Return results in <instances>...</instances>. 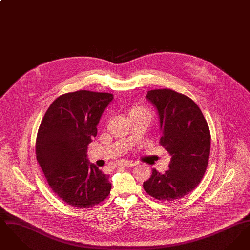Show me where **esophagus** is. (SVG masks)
Masks as SVG:
<instances>
[{"label": "esophagus", "mask_w": 250, "mask_h": 250, "mask_svg": "<svg viewBox=\"0 0 250 250\" xmlns=\"http://www.w3.org/2000/svg\"><path fill=\"white\" fill-rule=\"evenodd\" d=\"M137 165L136 162L133 161H128V160H123L119 163V166L125 167H130L132 166Z\"/></svg>", "instance_id": "obj_1"}]
</instances>
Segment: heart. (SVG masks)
<instances>
[{"instance_id":"b5f03b06","label":"heart","mask_w":250,"mask_h":250,"mask_svg":"<svg viewBox=\"0 0 250 250\" xmlns=\"http://www.w3.org/2000/svg\"><path fill=\"white\" fill-rule=\"evenodd\" d=\"M145 110H147L146 108H143L142 107H134V108H132V110H131V112H135V111H145Z\"/></svg>"}]
</instances>
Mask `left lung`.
<instances>
[{
    "label": "left lung",
    "mask_w": 250,
    "mask_h": 250,
    "mask_svg": "<svg viewBox=\"0 0 250 250\" xmlns=\"http://www.w3.org/2000/svg\"><path fill=\"white\" fill-rule=\"evenodd\" d=\"M146 98L157 110L159 143L171 159L164 173L152 170L143 188L156 200L174 202L194 190L205 173L211 146L209 126L200 107L187 95L163 89L149 91Z\"/></svg>",
    "instance_id": "left-lung-1"
}]
</instances>
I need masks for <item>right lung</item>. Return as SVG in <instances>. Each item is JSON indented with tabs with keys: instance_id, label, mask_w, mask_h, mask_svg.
Wrapping results in <instances>:
<instances>
[{
	"instance_id": "right-lung-1",
	"label": "right lung",
	"mask_w": 250,
	"mask_h": 250,
	"mask_svg": "<svg viewBox=\"0 0 250 250\" xmlns=\"http://www.w3.org/2000/svg\"><path fill=\"white\" fill-rule=\"evenodd\" d=\"M112 99L111 94L83 90L61 95L40 124L36 159L50 188L74 207H92L110 193L109 175L89 162L87 147Z\"/></svg>"
}]
</instances>
